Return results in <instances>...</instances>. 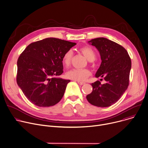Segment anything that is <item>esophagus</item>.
Wrapping results in <instances>:
<instances>
[{"mask_svg": "<svg viewBox=\"0 0 148 148\" xmlns=\"http://www.w3.org/2000/svg\"><path fill=\"white\" fill-rule=\"evenodd\" d=\"M77 82H78V84H79V85H81V86H82V85H84V84H86V82H81V81H77Z\"/></svg>", "mask_w": 148, "mask_h": 148, "instance_id": "1", "label": "esophagus"}]
</instances>
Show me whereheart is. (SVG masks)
<instances>
[{"label":"heart","mask_w":148,"mask_h":148,"mask_svg":"<svg viewBox=\"0 0 148 148\" xmlns=\"http://www.w3.org/2000/svg\"><path fill=\"white\" fill-rule=\"evenodd\" d=\"M80 51L88 61H92L96 58V54L94 50L90 47L85 46L80 49ZM73 51L71 50L67 51L62 57V61L66 67H69L72 60ZM91 74V71L88 69H73L66 73V77L76 81H84Z\"/></svg>","instance_id":"1"}]
</instances>
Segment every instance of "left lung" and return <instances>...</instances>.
Masks as SVG:
<instances>
[{
    "instance_id": "1",
    "label": "left lung",
    "mask_w": 148,
    "mask_h": 148,
    "mask_svg": "<svg viewBox=\"0 0 148 148\" xmlns=\"http://www.w3.org/2000/svg\"><path fill=\"white\" fill-rule=\"evenodd\" d=\"M88 43L99 51L102 60L95 77H103L107 82L97 81L91 85L92 92L87 95L88 101L98 107H108L116 103L129 86L131 60L122 46L106 38L92 39Z\"/></svg>"
}]
</instances>
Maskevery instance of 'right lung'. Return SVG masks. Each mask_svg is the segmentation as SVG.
Instances as JSON below:
<instances>
[{
  "label": "right lung",
  "instance_id": "1",
  "mask_svg": "<svg viewBox=\"0 0 148 148\" xmlns=\"http://www.w3.org/2000/svg\"><path fill=\"white\" fill-rule=\"evenodd\" d=\"M75 43L46 38L30 44L19 56L17 85L32 103L49 107L64 95L69 79L57 77L63 73L62 58Z\"/></svg>",
  "mask_w": 148,
  "mask_h": 148
}]
</instances>
